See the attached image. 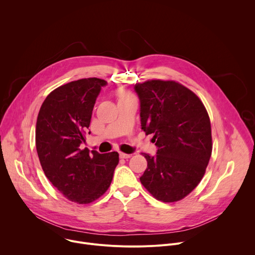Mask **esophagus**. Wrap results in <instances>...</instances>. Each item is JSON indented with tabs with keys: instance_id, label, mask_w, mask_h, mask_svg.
<instances>
[{
	"instance_id": "1",
	"label": "esophagus",
	"mask_w": 255,
	"mask_h": 255,
	"mask_svg": "<svg viewBox=\"0 0 255 255\" xmlns=\"http://www.w3.org/2000/svg\"><path fill=\"white\" fill-rule=\"evenodd\" d=\"M120 157H121V158H130V157H131V154H126V153L120 152Z\"/></svg>"
}]
</instances>
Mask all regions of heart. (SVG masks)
Listing matches in <instances>:
<instances>
[{
	"label": "heart",
	"mask_w": 255,
	"mask_h": 255,
	"mask_svg": "<svg viewBox=\"0 0 255 255\" xmlns=\"http://www.w3.org/2000/svg\"><path fill=\"white\" fill-rule=\"evenodd\" d=\"M118 97H119V100H124V99H129V98H134V96L127 92V91H120L119 94H118Z\"/></svg>",
	"instance_id": "obj_1"
}]
</instances>
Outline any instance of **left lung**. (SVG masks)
I'll use <instances>...</instances> for the list:
<instances>
[{"instance_id":"8db88e82","label":"left lung","mask_w":255,"mask_h":255,"mask_svg":"<svg viewBox=\"0 0 255 255\" xmlns=\"http://www.w3.org/2000/svg\"><path fill=\"white\" fill-rule=\"evenodd\" d=\"M141 129L157 147L142 155L147 168L141 184L155 199L172 203L188 196L203 178L212 154L211 123L201 100L173 81L152 80L134 87Z\"/></svg>"}]
</instances>
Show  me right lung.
<instances>
[{"instance_id": "right-lung-1", "label": "right lung", "mask_w": 255, "mask_h": 255, "mask_svg": "<svg viewBox=\"0 0 255 255\" xmlns=\"http://www.w3.org/2000/svg\"><path fill=\"white\" fill-rule=\"evenodd\" d=\"M107 82L82 79L60 86L44 100L36 122V149L50 183L69 201L89 204L106 193L118 152L82 149L96 100Z\"/></svg>"}]
</instances>
